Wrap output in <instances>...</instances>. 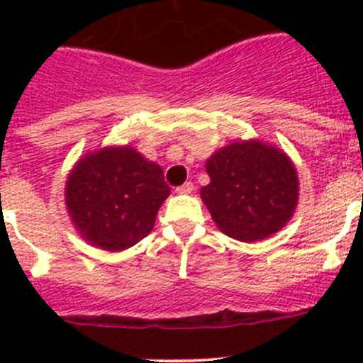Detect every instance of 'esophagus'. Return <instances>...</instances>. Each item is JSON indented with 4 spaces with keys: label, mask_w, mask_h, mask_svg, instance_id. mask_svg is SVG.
<instances>
[{
    "label": "esophagus",
    "mask_w": 363,
    "mask_h": 363,
    "mask_svg": "<svg viewBox=\"0 0 363 363\" xmlns=\"http://www.w3.org/2000/svg\"><path fill=\"white\" fill-rule=\"evenodd\" d=\"M192 191H194V185H192L191 182H187V184L176 187V192H178V194H191Z\"/></svg>",
    "instance_id": "1"
}]
</instances>
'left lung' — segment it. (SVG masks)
Masks as SVG:
<instances>
[{"label":"left lung","mask_w":363,"mask_h":363,"mask_svg":"<svg viewBox=\"0 0 363 363\" xmlns=\"http://www.w3.org/2000/svg\"><path fill=\"white\" fill-rule=\"evenodd\" d=\"M200 194L221 233L252 243L284 229L298 205V174L284 150L258 140L225 145L205 163Z\"/></svg>","instance_id":"1"}]
</instances>
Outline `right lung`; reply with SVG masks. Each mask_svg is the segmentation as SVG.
<instances>
[{"mask_svg":"<svg viewBox=\"0 0 363 363\" xmlns=\"http://www.w3.org/2000/svg\"><path fill=\"white\" fill-rule=\"evenodd\" d=\"M169 194L162 167L129 145L86 152L65 185L76 230L85 242L111 252L145 238Z\"/></svg>","mask_w":363,"mask_h":363,"instance_id":"add662e5","label":"right lung"}]
</instances>
